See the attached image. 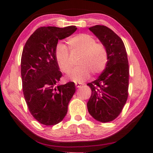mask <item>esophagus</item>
<instances>
[{
    "instance_id": "34e87169",
    "label": "esophagus",
    "mask_w": 153,
    "mask_h": 153,
    "mask_svg": "<svg viewBox=\"0 0 153 153\" xmlns=\"http://www.w3.org/2000/svg\"><path fill=\"white\" fill-rule=\"evenodd\" d=\"M75 85H76V88H79L82 86V84L81 83H79V82H76L75 83Z\"/></svg>"
}]
</instances>
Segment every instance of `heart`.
Listing matches in <instances>:
<instances>
[{"mask_svg": "<svg viewBox=\"0 0 153 153\" xmlns=\"http://www.w3.org/2000/svg\"><path fill=\"white\" fill-rule=\"evenodd\" d=\"M95 38L87 33H79L67 40L69 51L72 55H78L77 64L69 78L82 82L87 79L90 73L98 74L104 70L108 61L107 50L102 43L96 42ZM55 58L61 70L65 74L71 72L73 64L67 46L59 43L55 48Z\"/></svg>", "mask_w": 153, "mask_h": 153, "instance_id": "b5f03b06", "label": "heart"}]
</instances>
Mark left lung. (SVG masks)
<instances>
[{
	"instance_id": "left-lung-1",
	"label": "left lung",
	"mask_w": 153,
	"mask_h": 153,
	"mask_svg": "<svg viewBox=\"0 0 153 153\" xmlns=\"http://www.w3.org/2000/svg\"><path fill=\"white\" fill-rule=\"evenodd\" d=\"M89 30L107 48L108 61L99 77L87 84L92 90L88 110L96 120L109 122L118 117L128 99V55L122 40L110 28L97 25Z\"/></svg>"
}]
</instances>
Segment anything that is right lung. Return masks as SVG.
<instances>
[{
  "label": "right lung",
  "instance_id": "right-lung-1",
  "mask_svg": "<svg viewBox=\"0 0 153 153\" xmlns=\"http://www.w3.org/2000/svg\"><path fill=\"white\" fill-rule=\"evenodd\" d=\"M76 30V26L39 27L23 49V92L30 113L43 125H56L63 120L76 92L74 82L57 85L62 73L55 58V48L59 40L69 37Z\"/></svg>",
  "mask_w": 153,
  "mask_h": 153
}]
</instances>
